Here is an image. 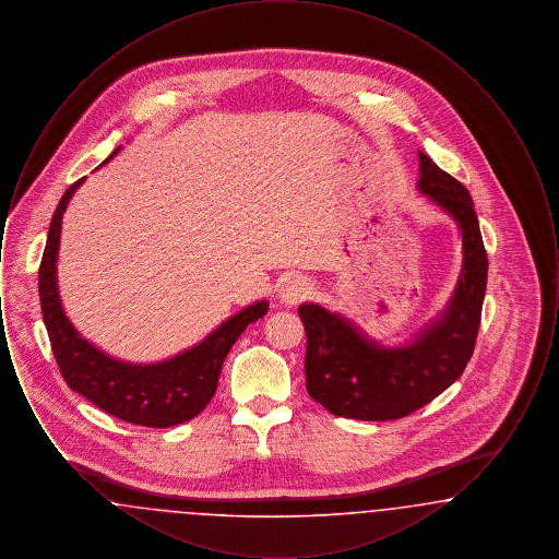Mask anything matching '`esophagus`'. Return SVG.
Returning <instances> with one entry per match:
<instances>
[{"instance_id": "34e87169", "label": "esophagus", "mask_w": 559, "mask_h": 559, "mask_svg": "<svg viewBox=\"0 0 559 559\" xmlns=\"http://www.w3.org/2000/svg\"><path fill=\"white\" fill-rule=\"evenodd\" d=\"M310 292H312V285H310L308 278H304V276H292V278H287V281L281 285L278 297H281V301H285V304H299L301 299H306V295Z\"/></svg>"}]
</instances>
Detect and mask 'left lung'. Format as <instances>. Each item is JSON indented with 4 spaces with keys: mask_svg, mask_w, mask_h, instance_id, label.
Masks as SVG:
<instances>
[{
    "mask_svg": "<svg viewBox=\"0 0 559 559\" xmlns=\"http://www.w3.org/2000/svg\"><path fill=\"white\" fill-rule=\"evenodd\" d=\"M421 192L451 213L463 233V272L444 317L408 347L390 349L367 340L347 320L317 304L299 306L306 347V388L337 417L402 419L440 396L465 371L478 340L488 255L474 201L456 178L424 153Z\"/></svg>",
    "mask_w": 559,
    "mask_h": 559,
    "instance_id": "8db88e82",
    "label": "left lung"
}]
</instances>
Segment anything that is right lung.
I'll use <instances>...</instances> for the list:
<instances>
[{
  "label": "right lung",
  "mask_w": 559,
  "mask_h": 559,
  "mask_svg": "<svg viewBox=\"0 0 559 559\" xmlns=\"http://www.w3.org/2000/svg\"><path fill=\"white\" fill-rule=\"evenodd\" d=\"M117 151L112 155H117ZM112 155L108 159H112ZM81 182L83 178L73 182L62 194L50 222V233L39 264V301L56 365L73 392L121 421L144 427L185 424L210 404L224 358L247 324L266 314L267 304L260 301L249 306L215 329L205 342L171 360L148 367L112 360L87 344L73 329L62 312L56 289L60 222L69 199Z\"/></svg>",
  "instance_id": "obj_1"
}]
</instances>
